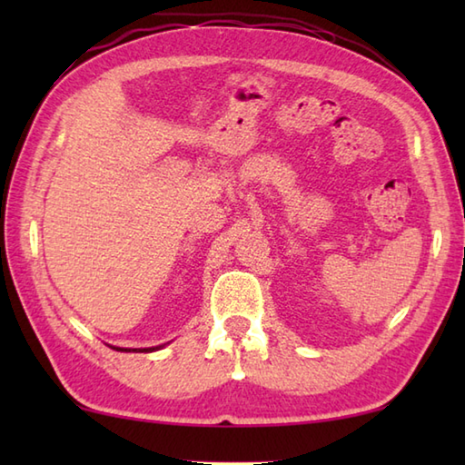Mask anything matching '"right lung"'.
Here are the masks:
<instances>
[{
    "label": "right lung",
    "instance_id": "right-lung-1",
    "mask_svg": "<svg viewBox=\"0 0 465 465\" xmlns=\"http://www.w3.org/2000/svg\"><path fill=\"white\" fill-rule=\"evenodd\" d=\"M112 348V345H110ZM163 345H155V348H114V350H117V351H135V353H150V351H155V350H162Z\"/></svg>",
    "mask_w": 465,
    "mask_h": 465
}]
</instances>
